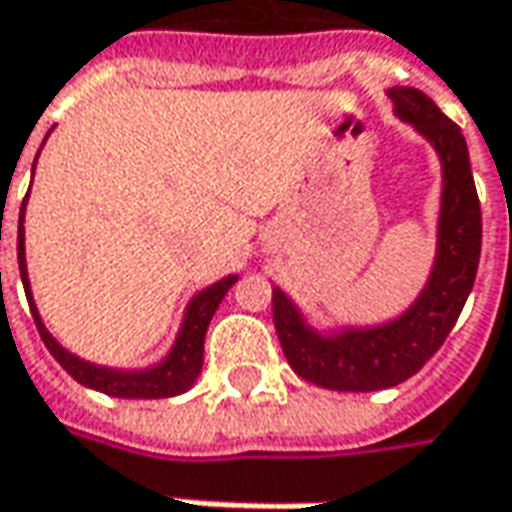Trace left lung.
<instances>
[{
  "mask_svg": "<svg viewBox=\"0 0 512 512\" xmlns=\"http://www.w3.org/2000/svg\"><path fill=\"white\" fill-rule=\"evenodd\" d=\"M389 98L397 115L414 123L440 152V253L423 296L403 318L338 338H321L304 327L287 296L273 290V324L284 358L298 377L332 392H380L417 375L454 329L482 253V208L462 129L420 89L394 87Z\"/></svg>",
  "mask_w": 512,
  "mask_h": 512,
  "instance_id": "8db88e82",
  "label": "left lung"
}]
</instances>
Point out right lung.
<instances>
[{
  "label": "right lung",
  "instance_id": "1",
  "mask_svg": "<svg viewBox=\"0 0 512 512\" xmlns=\"http://www.w3.org/2000/svg\"><path fill=\"white\" fill-rule=\"evenodd\" d=\"M24 202H22V214H19V273H22L24 284V296H27V304H30V312H33V321L39 327V335L44 346L50 349V355L61 363V369L70 377H75L81 386H89L95 392H104L109 397H126V400H149V397H174V394H183L202 369V344H205V329L214 318L219 301L225 298V293L236 284V276H228V279L216 281L208 290H202L200 296L191 301V307L185 312L183 329H180V338L171 349L160 366H154L149 372H112V369H101V366H92V363H84V360L72 358L67 349L50 338V332L41 324L39 312H36V304L30 298V284H27V270H24Z\"/></svg>",
  "mask_w": 512,
  "mask_h": 512
}]
</instances>
